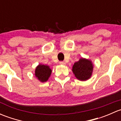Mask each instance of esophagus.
<instances>
[{
    "label": "esophagus",
    "mask_w": 121,
    "mask_h": 121,
    "mask_svg": "<svg viewBox=\"0 0 121 121\" xmlns=\"http://www.w3.org/2000/svg\"><path fill=\"white\" fill-rule=\"evenodd\" d=\"M60 65H65V63L64 61H60Z\"/></svg>",
    "instance_id": "esophagus-1"
}]
</instances>
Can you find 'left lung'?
<instances>
[{
  "label": "left lung",
  "mask_w": 121,
  "mask_h": 121,
  "mask_svg": "<svg viewBox=\"0 0 121 121\" xmlns=\"http://www.w3.org/2000/svg\"><path fill=\"white\" fill-rule=\"evenodd\" d=\"M94 64L90 60L81 57L73 65L72 71L75 77L80 81H86L91 77Z\"/></svg>",
  "instance_id": "1"
}]
</instances>
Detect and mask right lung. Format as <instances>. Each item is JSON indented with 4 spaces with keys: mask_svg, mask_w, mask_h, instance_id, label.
<instances>
[{
    "mask_svg": "<svg viewBox=\"0 0 121 121\" xmlns=\"http://www.w3.org/2000/svg\"><path fill=\"white\" fill-rule=\"evenodd\" d=\"M52 70L47 65L39 64L35 69V76L40 82H46L52 74Z\"/></svg>",
    "mask_w": 121,
    "mask_h": 121,
    "instance_id": "obj_1",
    "label": "right lung"
}]
</instances>
